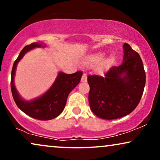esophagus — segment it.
I'll list each match as a JSON object with an SVG mask.
<instances>
[{
	"label": "esophagus",
	"instance_id": "34e87169",
	"mask_svg": "<svg viewBox=\"0 0 160 160\" xmlns=\"http://www.w3.org/2000/svg\"><path fill=\"white\" fill-rule=\"evenodd\" d=\"M82 82H86L87 81V74L86 73H84L82 75V79H81Z\"/></svg>",
	"mask_w": 160,
	"mask_h": 160
}]
</instances>
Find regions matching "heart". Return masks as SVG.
<instances>
[{"instance_id": "1", "label": "heart", "mask_w": 160, "mask_h": 160, "mask_svg": "<svg viewBox=\"0 0 160 160\" xmlns=\"http://www.w3.org/2000/svg\"><path fill=\"white\" fill-rule=\"evenodd\" d=\"M104 54L102 53H96L95 54H92L90 57H89L88 58L85 60V63L87 65H95L102 60V59L103 58ZM113 61H114V58L113 56H109L108 58L102 60V62L100 63V65L98 67V71L102 73V72L106 71L108 70L109 68L111 67V65L113 64Z\"/></svg>"}]
</instances>
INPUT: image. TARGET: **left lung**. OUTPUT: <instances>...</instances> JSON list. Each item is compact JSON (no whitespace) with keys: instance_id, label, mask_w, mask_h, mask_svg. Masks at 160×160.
<instances>
[{"instance_id":"8db88e82","label":"left lung","mask_w":160,"mask_h":160,"mask_svg":"<svg viewBox=\"0 0 160 160\" xmlns=\"http://www.w3.org/2000/svg\"><path fill=\"white\" fill-rule=\"evenodd\" d=\"M122 64L113 66L105 77L89 75V103L92 111L103 119L128 115L138 105L146 84V73L139 54L124 43Z\"/></svg>"}]
</instances>
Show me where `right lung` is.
<instances>
[{
    "mask_svg": "<svg viewBox=\"0 0 160 160\" xmlns=\"http://www.w3.org/2000/svg\"><path fill=\"white\" fill-rule=\"evenodd\" d=\"M41 43H32L23 48L18 58L14 61L12 71L11 89L15 102L18 108L30 117L38 120H50L58 117L66 104L69 93L80 82L83 73L77 71L72 74L60 72L55 82L47 92L31 101H26L19 96L14 86V78L17 65L23 56L36 47H44Z\"/></svg>",
    "mask_w": 160,
    "mask_h": 160,
    "instance_id": "obj_1",
    "label": "right lung"
}]
</instances>
